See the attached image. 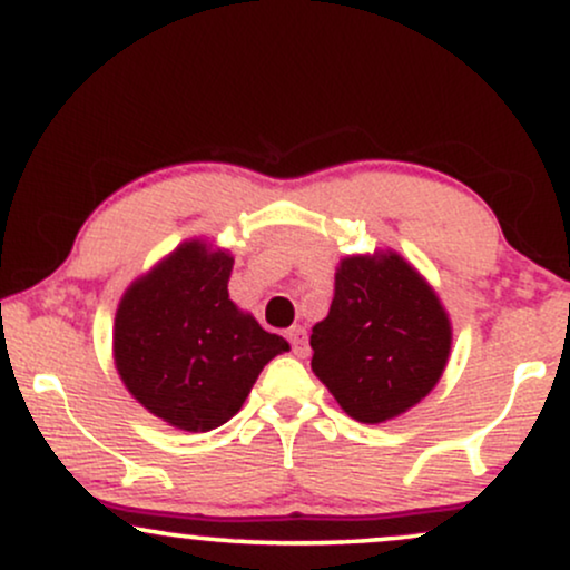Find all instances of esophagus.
<instances>
[{
  "label": "esophagus",
  "mask_w": 570,
  "mask_h": 570,
  "mask_svg": "<svg viewBox=\"0 0 570 570\" xmlns=\"http://www.w3.org/2000/svg\"><path fill=\"white\" fill-rule=\"evenodd\" d=\"M289 343H292V351L297 358H305L311 348H307V335L303 326H292L289 330Z\"/></svg>",
  "instance_id": "1"
}]
</instances>
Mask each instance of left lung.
Instances as JSON below:
<instances>
[{"label":"left lung","mask_w":570,"mask_h":570,"mask_svg":"<svg viewBox=\"0 0 570 570\" xmlns=\"http://www.w3.org/2000/svg\"><path fill=\"white\" fill-rule=\"evenodd\" d=\"M311 370L358 423H385L423 402L453 348L440 294L394 248L335 267L330 316L313 326Z\"/></svg>","instance_id":"left-lung-1"}]
</instances>
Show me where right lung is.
Returning a JSON list of instances; mask_svg holds the SVG:
<instances>
[{
  "instance_id": "obj_1",
  "label": "right lung",
  "mask_w": 570,
  "mask_h": 570,
  "mask_svg": "<svg viewBox=\"0 0 570 570\" xmlns=\"http://www.w3.org/2000/svg\"><path fill=\"white\" fill-rule=\"evenodd\" d=\"M233 265L230 248L187 238L117 303V375L144 410L189 434L230 421L265 364L289 351L230 299Z\"/></svg>"
}]
</instances>
